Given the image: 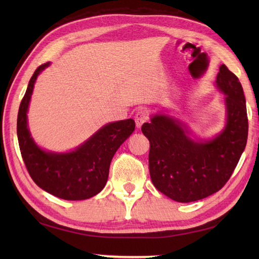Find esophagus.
<instances>
[{"mask_svg":"<svg viewBox=\"0 0 259 259\" xmlns=\"http://www.w3.org/2000/svg\"><path fill=\"white\" fill-rule=\"evenodd\" d=\"M148 119H149V113H148V111H146V110H139V111L136 113V117H135L136 125L138 126V128H140V126L144 124Z\"/></svg>","mask_w":259,"mask_h":259,"instance_id":"1","label":"esophagus"}]
</instances>
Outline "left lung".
<instances>
[{
  "label": "left lung",
  "instance_id": "8db88e82",
  "mask_svg": "<svg viewBox=\"0 0 259 259\" xmlns=\"http://www.w3.org/2000/svg\"><path fill=\"white\" fill-rule=\"evenodd\" d=\"M216 83L226 95L227 124L214 139L191 140L183 123L162 114L141 126L150 141L152 184L178 202L203 199L221 190L245 150L248 118L243 87L225 64L219 68Z\"/></svg>",
  "mask_w": 259,
  "mask_h": 259
}]
</instances>
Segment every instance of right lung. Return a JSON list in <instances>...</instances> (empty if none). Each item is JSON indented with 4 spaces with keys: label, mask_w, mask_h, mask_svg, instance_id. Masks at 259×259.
Segmentation results:
<instances>
[{
    "label": "right lung",
    "mask_w": 259,
    "mask_h": 259,
    "mask_svg": "<svg viewBox=\"0 0 259 259\" xmlns=\"http://www.w3.org/2000/svg\"><path fill=\"white\" fill-rule=\"evenodd\" d=\"M41 64L30 79L18 113V139L22 158L33 181L49 194L65 200H83L99 194L106 185L115 151L134 133L133 119L109 123L78 149L68 153L47 152L38 148L27 129L26 112Z\"/></svg>",
    "instance_id": "obj_1"
}]
</instances>
